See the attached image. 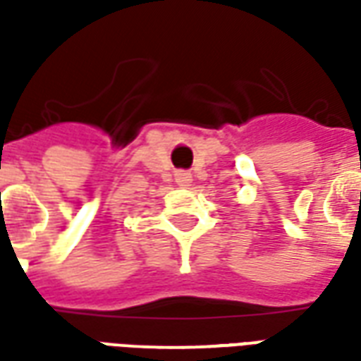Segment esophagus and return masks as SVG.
Returning <instances> with one entry per match:
<instances>
[{"instance_id":"1","label":"esophagus","mask_w":361,"mask_h":361,"mask_svg":"<svg viewBox=\"0 0 361 361\" xmlns=\"http://www.w3.org/2000/svg\"><path fill=\"white\" fill-rule=\"evenodd\" d=\"M176 181H178V185H189L191 181H193V178H191V173L189 172H178L176 173Z\"/></svg>"}]
</instances>
